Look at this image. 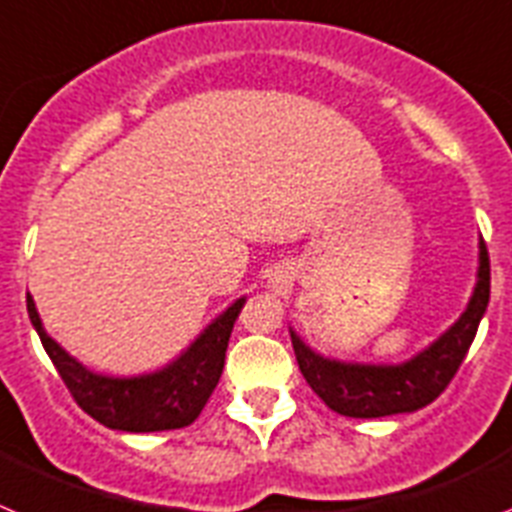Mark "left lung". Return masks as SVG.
<instances>
[{
    "label": "left lung",
    "instance_id": "left-lung-1",
    "mask_svg": "<svg viewBox=\"0 0 512 512\" xmlns=\"http://www.w3.org/2000/svg\"><path fill=\"white\" fill-rule=\"evenodd\" d=\"M490 304V255L479 239L477 283L461 317L428 348L402 363H350L327 358L291 330L293 353L306 384L330 410L345 417H389L428 407L451 384L469 353Z\"/></svg>",
    "mask_w": 512,
    "mask_h": 512
}]
</instances>
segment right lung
Here are the masks:
<instances>
[{
  "instance_id": "right-lung-1",
  "label": "right lung",
  "mask_w": 512,
  "mask_h": 512,
  "mask_svg": "<svg viewBox=\"0 0 512 512\" xmlns=\"http://www.w3.org/2000/svg\"><path fill=\"white\" fill-rule=\"evenodd\" d=\"M244 301L247 299L242 296L226 306L175 361L159 371L139 373V376H105L79 363L48 335L30 293L28 314L66 389L87 415L110 430L159 433V430L185 428L201 415L221 379L226 345Z\"/></svg>"
}]
</instances>
